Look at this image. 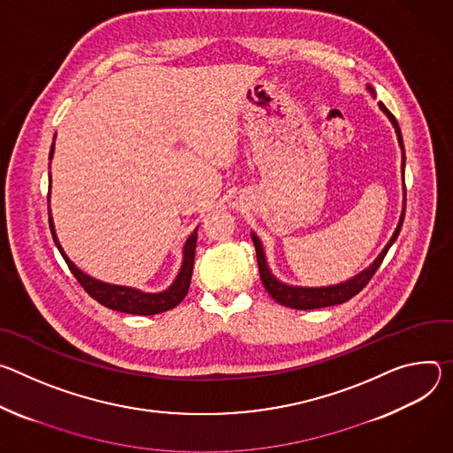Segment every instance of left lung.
Returning a JSON list of instances; mask_svg holds the SVG:
<instances>
[{
	"label": "left lung",
	"instance_id": "8db88e82",
	"mask_svg": "<svg viewBox=\"0 0 453 453\" xmlns=\"http://www.w3.org/2000/svg\"><path fill=\"white\" fill-rule=\"evenodd\" d=\"M381 111L388 117V120L392 122L394 129H395V134H397V140H399V145L401 149H403V138H401V131H399V126L394 119V115L383 106L380 104ZM403 174H405V149H403ZM403 219H405V209H403V214H401V219H399V225L392 235V239L387 242V246L383 248V252L378 256V259L367 268L364 270L362 273H358L357 277L349 279L347 282L343 284H336V286H327V288H296V286H288V284H282L279 282L272 272L268 270V265H266V259H265V252H263V244L261 241L257 239L256 234H252V241H254V246H256V254H257V265H259V273H261V280L266 288V291L272 295L273 300H277L279 304L282 306H288V308H293V310H319V308H327V306H336V304H343L347 303L349 298H353L355 295H358L365 286L367 282L372 279V275L376 273V270L380 268V265L383 263L388 248L392 246V242L395 241L399 230H401V225H403Z\"/></svg>",
	"mask_w": 453,
	"mask_h": 453
}]
</instances>
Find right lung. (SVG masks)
<instances>
[{
  "instance_id": "1",
  "label": "right lung",
  "mask_w": 453,
  "mask_h": 453,
  "mask_svg": "<svg viewBox=\"0 0 453 453\" xmlns=\"http://www.w3.org/2000/svg\"><path fill=\"white\" fill-rule=\"evenodd\" d=\"M52 155H54V145H52V149H50V160H52ZM48 221H50V230H52L56 246L59 248V252H61L63 259L66 261L70 272L79 280V284L84 288V291L91 298H95L98 304H103L113 311L129 313V315H158V313L176 308L185 298L188 286H190V279H192L197 228H194V232L190 234V237L187 239V242L183 246V265L180 268L176 280L171 284V288H167L162 293H143L140 289H133V288H126V286H113V284L100 282V280H95L89 275L82 273L63 252V248L56 237L52 218H50Z\"/></svg>"
}]
</instances>
